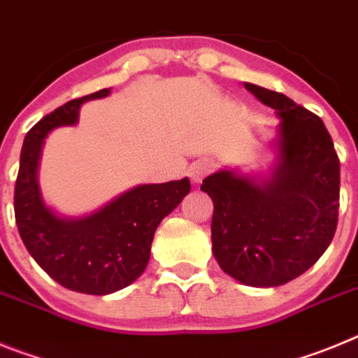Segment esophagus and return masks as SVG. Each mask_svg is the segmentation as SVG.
<instances>
[{
	"label": "esophagus",
	"instance_id": "34e87169",
	"mask_svg": "<svg viewBox=\"0 0 358 358\" xmlns=\"http://www.w3.org/2000/svg\"><path fill=\"white\" fill-rule=\"evenodd\" d=\"M211 172V163L208 161H195L194 164H189L188 169V177L192 179L194 185H199V182Z\"/></svg>",
	"mask_w": 358,
	"mask_h": 358
}]
</instances>
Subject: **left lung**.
Instances as JSON below:
<instances>
[{"label": "left lung", "mask_w": 358, "mask_h": 358, "mask_svg": "<svg viewBox=\"0 0 358 358\" xmlns=\"http://www.w3.org/2000/svg\"><path fill=\"white\" fill-rule=\"evenodd\" d=\"M243 85L280 116L278 161L268 179L220 170L202 181L215 206L213 255L243 285H285L308 271L334 238L341 163L319 116L285 94Z\"/></svg>", "instance_id": "obj_1"}]
</instances>
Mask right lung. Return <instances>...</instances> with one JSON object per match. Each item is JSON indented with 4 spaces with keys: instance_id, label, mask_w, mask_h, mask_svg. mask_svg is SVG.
<instances>
[{
    "instance_id": "1",
    "label": "right lung",
    "mask_w": 358,
    "mask_h": 358,
    "mask_svg": "<svg viewBox=\"0 0 358 358\" xmlns=\"http://www.w3.org/2000/svg\"><path fill=\"white\" fill-rule=\"evenodd\" d=\"M109 93L69 100L28 131L14 189L15 224L31 258L62 287L93 296L125 289L143 274L157 226L192 188L188 177L136 186L78 218L59 217L44 204L37 181L44 138L55 127L75 125L82 103Z\"/></svg>"
}]
</instances>
